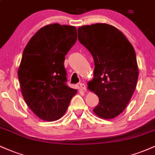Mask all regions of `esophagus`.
Returning <instances> with one entry per match:
<instances>
[{"label":"esophagus","mask_w":155,"mask_h":155,"mask_svg":"<svg viewBox=\"0 0 155 155\" xmlns=\"http://www.w3.org/2000/svg\"><path fill=\"white\" fill-rule=\"evenodd\" d=\"M80 87H81L84 92L87 91V87H86V85L84 84V83H81L80 84Z\"/></svg>","instance_id":"obj_1"}]
</instances>
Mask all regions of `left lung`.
<instances>
[{"instance_id":"left-lung-1","label":"left lung","mask_w":155,"mask_h":155,"mask_svg":"<svg viewBox=\"0 0 155 155\" xmlns=\"http://www.w3.org/2000/svg\"><path fill=\"white\" fill-rule=\"evenodd\" d=\"M78 39L94 59V78L89 90L99 97L93 112L100 118L114 119L130 101L138 77L134 48L114 26L96 23L78 28Z\"/></svg>"}]
</instances>
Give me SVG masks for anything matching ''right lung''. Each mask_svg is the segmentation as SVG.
Returning <instances> with one entry per match:
<instances>
[{
    "instance_id": "right-lung-1",
    "label": "right lung",
    "mask_w": 155,
    "mask_h": 155,
    "mask_svg": "<svg viewBox=\"0 0 155 155\" xmlns=\"http://www.w3.org/2000/svg\"><path fill=\"white\" fill-rule=\"evenodd\" d=\"M77 40L76 27L47 25L27 44L18 68L25 101L41 120L55 121L65 114L77 90L65 84V56Z\"/></svg>"
}]
</instances>
